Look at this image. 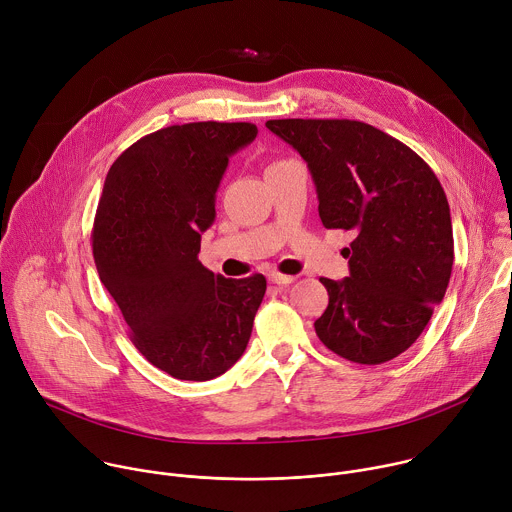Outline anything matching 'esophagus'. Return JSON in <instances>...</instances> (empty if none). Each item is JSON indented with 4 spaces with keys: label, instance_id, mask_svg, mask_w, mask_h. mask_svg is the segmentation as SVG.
I'll return each instance as SVG.
<instances>
[{
    "label": "esophagus",
    "instance_id": "esophagus-1",
    "mask_svg": "<svg viewBox=\"0 0 512 512\" xmlns=\"http://www.w3.org/2000/svg\"><path fill=\"white\" fill-rule=\"evenodd\" d=\"M267 279H269L271 283H277V285H289V283H291V281H294L296 277H294V275H283V273L271 271V273L267 275Z\"/></svg>",
    "mask_w": 512,
    "mask_h": 512
}]
</instances>
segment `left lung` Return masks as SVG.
I'll return each mask as SVG.
<instances>
[{"mask_svg": "<svg viewBox=\"0 0 512 512\" xmlns=\"http://www.w3.org/2000/svg\"><path fill=\"white\" fill-rule=\"evenodd\" d=\"M308 162L326 229L352 231L350 275L320 277L328 308L314 322L338 356L381 364L405 352L446 296L454 235L446 192L399 139L354 119H271Z\"/></svg>", "mask_w": 512, "mask_h": 512, "instance_id": "8db88e82", "label": "left lung"}]
</instances>
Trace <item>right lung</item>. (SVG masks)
Returning <instances> with one entry per match:
<instances>
[{
  "label": "right lung",
  "mask_w": 512,
  "mask_h": 512,
  "mask_svg": "<svg viewBox=\"0 0 512 512\" xmlns=\"http://www.w3.org/2000/svg\"><path fill=\"white\" fill-rule=\"evenodd\" d=\"M255 137L253 123L170 125L129 145L105 178L91 235L99 277L135 348L180 381L229 371L265 296L261 273L227 279L198 261L229 158Z\"/></svg>",
  "instance_id": "1"
}]
</instances>
